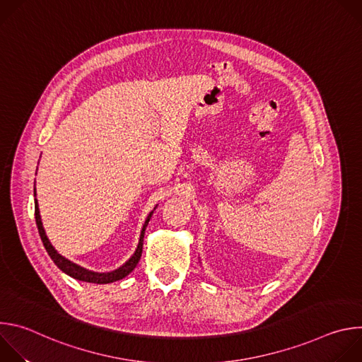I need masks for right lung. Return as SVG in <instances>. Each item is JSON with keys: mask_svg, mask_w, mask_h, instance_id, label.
Masks as SVG:
<instances>
[{"mask_svg": "<svg viewBox=\"0 0 362 362\" xmlns=\"http://www.w3.org/2000/svg\"><path fill=\"white\" fill-rule=\"evenodd\" d=\"M34 196H35V187H34ZM34 206H35V223H37V228H38V233H40V238L42 240V245L45 247V250L48 252L49 257L53 259V262L63 271L66 272L67 275H70L71 278L74 279H78V281H84V282H91V284H110V282H115V281H119V279H123L124 276H127L139 264L140 261V256H141V250H143V238H144V230H146V226L153 215V212L148 214L143 228H141V232H140V239H139V243H137V247L134 250V253L132 255L130 259L123 264L119 269L116 271H112V272H106V274H98V272H91V271H87L73 262H70L69 259H66L64 256H62L56 249L54 246L49 243L47 235H45V230L42 228V222H41V216H40V209H38V202L37 199L34 200Z\"/></svg>", "mask_w": 362, "mask_h": 362, "instance_id": "right-lung-1", "label": "right lung"}]
</instances>
